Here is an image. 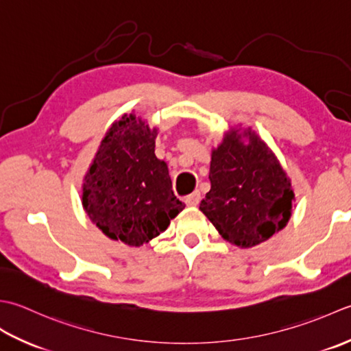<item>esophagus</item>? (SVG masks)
Segmentation results:
<instances>
[{
    "label": "esophagus",
    "mask_w": 351,
    "mask_h": 351,
    "mask_svg": "<svg viewBox=\"0 0 351 351\" xmlns=\"http://www.w3.org/2000/svg\"><path fill=\"white\" fill-rule=\"evenodd\" d=\"M184 203L188 204V206H197L199 203V192L198 191L192 192L191 195H188V197L184 198Z\"/></svg>",
    "instance_id": "esophagus-1"
}]
</instances>
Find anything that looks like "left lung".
<instances>
[{"mask_svg":"<svg viewBox=\"0 0 351 351\" xmlns=\"http://www.w3.org/2000/svg\"><path fill=\"white\" fill-rule=\"evenodd\" d=\"M238 130L212 152L210 191L199 210L219 234L238 247L269 239L288 223L294 191L280 163L254 133Z\"/></svg>","mask_w":351,"mask_h":351,"instance_id":"obj_1","label":"left lung"}]
</instances>
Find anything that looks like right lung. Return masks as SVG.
<instances>
[{
  "mask_svg": "<svg viewBox=\"0 0 351 351\" xmlns=\"http://www.w3.org/2000/svg\"><path fill=\"white\" fill-rule=\"evenodd\" d=\"M157 130L124 115L113 124L84 177L83 206L110 239L139 247L167 230L184 209L168 167L154 154Z\"/></svg>",
  "mask_w": 351,
  "mask_h": 351,
  "instance_id": "obj_1",
  "label": "right lung"
}]
</instances>
